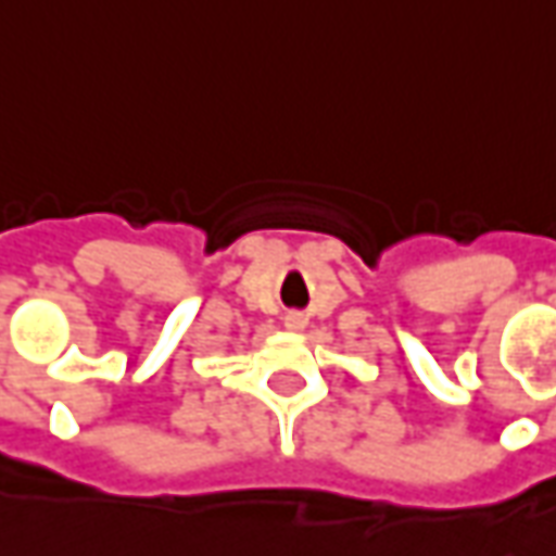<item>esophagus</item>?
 <instances>
[{"label":"esophagus","instance_id":"34e87169","mask_svg":"<svg viewBox=\"0 0 556 556\" xmlns=\"http://www.w3.org/2000/svg\"><path fill=\"white\" fill-rule=\"evenodd\" d=\"M285 327L287 329H302V327H305V317H302L300 312H290V315L285 317Z\"/></svg>","mask_w":556,"mask_h":556}]
</instances>
